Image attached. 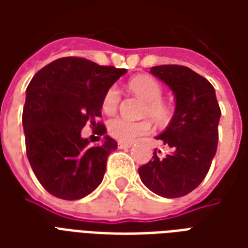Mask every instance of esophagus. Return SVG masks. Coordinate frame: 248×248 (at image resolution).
<instances>
[{
  "label": "esophagus",
  "instance_id": "esophagus-1",
  "mask_svg": "<svg viewBox=\"0 0 248 248\" xmlns=\"http://www.w3.org/2000/svg\"><path fill=\"white\" fill-rule=\"evenodd\" d=\"M133 145H134V142H124V140H119L118 142L119 149H129Z\"/></svg>",
  "mask_w": 248,
  "mask_h": 248
}]
</instances>
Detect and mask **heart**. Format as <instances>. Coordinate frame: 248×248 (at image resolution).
<instances>
[{"label":"heart","mask_w":248,"mask_h":248,"mask_svg":"<svg viewBox=\"0 0 248 248\" xmlns=\"http://www.w3.org/2000/svg\"><path fill=\"white\" fill-rule=\"evenodd\" d=\"M130 90L146 101L143 113L149 115L158 124L165 122L169 118V108L162 102L163 87L161 83L147 76L133 78L129 83ZM121 101V92L117 86L108 87L102 99V108L105 113L113 114L117 111ZM151 124L149 121H129L122 117H115L108 122V133L113 138L119 140H133L137 137L150 133Z\"/></svg>","instance_id":"1"}]
</instances>
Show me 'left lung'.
<instances>
[{
	"label": "left lung",
	"mask_w": 248,
	"mask_h": 248,
	"mask_svg": "<svg viewBox=\"0 0 248 248\" xmlns=\"http://www.w3.org/2000/svg\"><path fill=\"white\" fill-rule=\"evenodd\" d=\"M150 73L166 83L175 97V111L166 130L156 137L171 149L138 169L140 181L163 198H179L197 188L207 175L218 146L220 118L213 85L186 66L162 65Z\"/></svg>",
	"instance_id": "8db88e82"
}]
</instances>
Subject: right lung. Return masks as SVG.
I'll use <instances>...</instances> for the list:
<instances>
[{"instance_id": "add662e5", "label": "right lung", "mask_w": 248, "mask_h": 248, "mask_svg": "<svg viewBox=\"0 0 248 248\" xmlns=\"http://www.w3.org/2000/svg\"><path fill=\"white\" fill-rule=\"evenodd\" d=\"M126 71L65 57L42 67L30 81L22 113L26 155L51 195L76 201L101 185L117 142L105 135L101 145L90 146L81 131L90 124L98 135L106 133L95 119L106 90Z\"/></svg>"}]
</instances>
